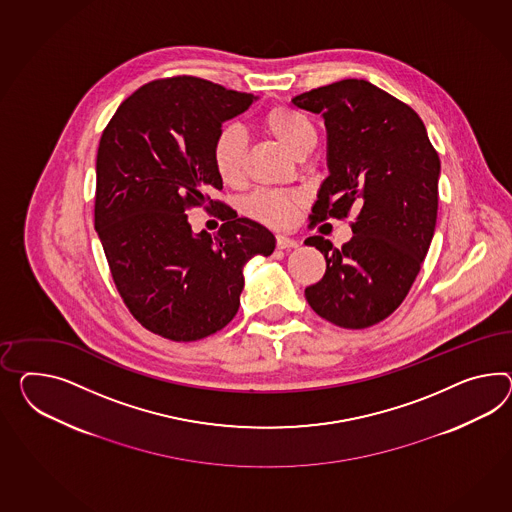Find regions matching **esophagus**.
<instances>
[{"instance_id":"esophagus-1","label":"esophagus","mask_w":512,"mask_h":512,"mask_svg":"<svg viewBox=\"0 0 512 512\" xmlns=\"http://www.w3.org/2000/svg\"><path fill=\"white\" fill-rule=\"evenodd\" d=\"M276 247L278 249H297L299 243L295 239L286 236H276Z\"/></svg>"}]
</instances>
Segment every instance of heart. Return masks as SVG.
I'll use <instances>...</instances> for the list:
<instances>
[{
    "label": "heart",
    "mask_w": 512,
    "mask_h": 512,
    "mask_svg": "<svg viewBox=\"0 0 512 512\" xmlns=\"http://www.w3.org/2000/svg\"><path fill=\"white\" fill-rule=\"evenodd\" d=\"M263 132L273 137L297 158L312 152L317 143L314 122L299 111L275 105L263 113ZM247 141L236 126H223L211 145V161L224 184L239 185L245 176ZM306 202L301 191H256L245 200V213L273 226H286Z\"/></svg>",
    "instance_id": "obj_1"
}]
</instances>
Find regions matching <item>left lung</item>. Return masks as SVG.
Here are the masks:
<instances>
[{"instance_id": "1", "label": "left lung", "mask_w": 512, "mask_h": 512, "mask_svg": "<svg viewBox=\"0 0 512 512\" xmlns=\"http://www.w3.org/2000/svg\"><path fill=\"white\" fill-rule=\"evenodd\" d=\"M293 105L327 126V180L312 219L354 213L353 237L325 256L323 278L304 289L315 314L341 328L373 327L405 301L433 239L440 159L418 113L366 79L302 92Z\"/></svg>"}]
</instances>
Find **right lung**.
Here are the masks:
<instances>
[{"label": "right lung", "instance_id": "add662e5", "mask_svg": "<svg viewBox=\"0 0 512 512\" xmlns=\"http://www.w3.org/2000/svg\"><path fill=\"white\" fill-rule=\"evenodd\" d=\"M258 96L193 76L156 79L133 92L105 126L96 156L94 228L133 317L172 341H197L239 310L243 267L269 256L275 236L221 200L211 145L223 122ZM213 207L217 235H193L184 211Z\"/></svg>", "mask_w": 512, "mask_h": 512}]
</instances>
